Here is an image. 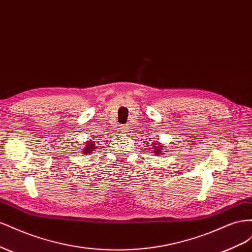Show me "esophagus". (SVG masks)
<instances>
[{"instance_id":"1","label":"esophagus","mask_w":252,"mask_h":252,"mask_svg":"<svg viewBox=\"0 0 252 252\" xmlns=\"http://www.w3.org/2000/svg\"><path fill=\"white\" fill-rule=\"evenodd\" d=\"M120 129H121V131L123 132V133H127L128 130H129V126L128 125H122Z\"/></svg>"}]
</instances>
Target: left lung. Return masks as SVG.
Returning a JSON list of instances; mask_svg holds the SVG:
<instances>
[{
	"label": "left lung",
	"instance_id": "8db88e82",
	"mask_svg": "<svg viewBox=\"0 0 252 252\" xmlns=\"http://www.w3.org/2000/svg\"><path fill=\"white\" fill-rule=\"evenodd\" d=\"M163 148H164V145H162L159 142L152 144V150H154V154H156L157 156L162 155L163 152H165ZM150 151H151V150H150Z\"/></svg>",
	"mask_w": 252,
	"mask_h": 252
}]
</instances>
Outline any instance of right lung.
Returning <instances> with one entry per match:
<instances>
[{
  "instance_id": "1",
  "label": "right lung",
  "mask_w": 252,
  "mask_h": 252,
  "mask_svg": "<svg viewBox=\"0 0 252 252\" xmlns=\"http://www.w3.org/2000/svg\"><path fill=\"white\" fill-rule=\"evenodd\" d=\"M96 147L97 146L95 145L94 141H87L85 147L82 149V151H83V154L88 155V154H91V152H94Z\"/></svg>"
}]
</instances>
